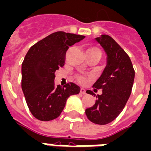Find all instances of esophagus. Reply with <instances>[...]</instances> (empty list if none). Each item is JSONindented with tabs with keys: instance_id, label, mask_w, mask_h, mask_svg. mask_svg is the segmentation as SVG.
I'll return each instance as SVG.
<instances>
[{
	"instance_id": "1",
	"label": "esophagus",
	"mask_w": 151,
	"mask_h": 151,
	"mask_svg": "<svg viewBox=\"0 0 151 151\" xmlns=\"http://www.w3.org/2000/svg\"><path fill=\"white\" fill-rule=\"evenodd\" d=\"M80 93L83 94V95H84V94H86V90H85L84 88H81L80 89Z\"/></svg>"
}]
</instances>
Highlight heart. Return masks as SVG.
<instances>
[{"label":"heart","mask_w":151,"mask_h":151,"mask_svg":"<svg viewBox=\"0 0 151 151\" xmlns=\"http://www.w3.org/2000/svg\"><path fill=\"white\" fill-rule=\"evenodd\" d=\"M88 51H96V52H99L100 54H101V52H100L99 49L96 48V47H90V48H88ZM76 79H77V80H78V81L80 83H83L85 81V79L83 76H77Z\"/></svg>","instance_id":"heart-1"}]
</instances>
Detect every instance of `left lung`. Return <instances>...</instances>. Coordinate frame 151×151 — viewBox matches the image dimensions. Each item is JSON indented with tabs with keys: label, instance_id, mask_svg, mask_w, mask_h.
Listing matches in <instances>:
<instances>
[{
	"label": "left lung",
	"instance_id": "left-lung-1",
	"mask_svg": "<svg viewBox=\"0 0 151 151\" xmlns=\"http://www.w3.org/2000/svg\"><path fill=\"white\" fill-rule=\"evenodd\" d=\"M106 54V66L93 88L102 89L96 104L85 111L91 122L105 125L118 117L131 96L134 80V70L129 55L108 35L96 38ZM86 92L94 93L90 90Z\"/></svg>",
	"mask_w": 151,
	"mask_h": 151
}]
</instances>
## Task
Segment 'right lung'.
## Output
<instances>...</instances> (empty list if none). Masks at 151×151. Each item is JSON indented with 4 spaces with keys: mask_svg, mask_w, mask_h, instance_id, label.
<instances>
[{
    "mask_svg": "<svg viewBox=\"0 0 151 151\" xmlns=\"http://www.w3.org/2000/svg\"><path fill=\"white\" fill-rule=\"evenodd\" d=\"M84 36L55 32L32 45L21 67V88L29 111L41 121L56 119L65 106L68 98L77 95L80 88L74 83L63 87L55 84V72L64 65L69 47Z\"/></svg>",
    "mask_w": 151,
    "mask_h": 151,
    "instance_id": "add662e5",
    "label": "right lung"
}]
</instances>
